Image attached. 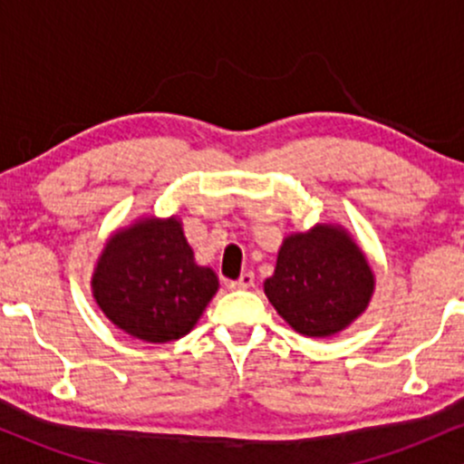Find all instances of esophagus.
<instances>
[{"label": "esophagus", "mask_w": 464, "mask_h": 464, "mask_svg": "<svg viewBox=\"0 0 464 464\" xmlns=\"http://www.w3.org/2000/svg\"><path fill=\"white\" fill-rule=\"evenodd\" d=\"M253 285H255V275L253 273H244L242 276H239V279L228 284L231 290H248V287H253Z\"/></svg>", "instance_id": "obj_1"}]
</instances>
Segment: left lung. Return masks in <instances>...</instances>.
I'll list each match as a JSON object with an SVG mask.
<instances>
[{
    "label": "left lung",
    "instance_id": "obj_1",
    "mask_svg": "<svg viewBox=\"0 0 464 464\" xmlns=\"http://www.w3.org/2000/svg\"><path fill=\"white\" fill-rule=\"evenodd\" d=\"M372 270L343 228L314 227L285 237L264 292L295 332L324 338L343 332L369 305Z\"/></svg>",
    "mask_w": 464,
    "mask_h": 464
}]
</instances>
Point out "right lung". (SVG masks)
I'll use <instances>...</instances> for the list:
<instances>
[{
	"label": "right lung",
	"mask_w": 464,
	"mask_h": 464,
	"mask_svg": "<svg viewBox=\"0 0 464 464\" xmlns=\"http://www.w3.org/2000/svg\"><path fill=\"white\" fill-rule=\"evenodd\" d=\"M92 285L111 323L132 338L169 343L189 334L216 295L218 276L194 262L177 218H150L106 242Z\"/></svg>",
	"instance_id": "right-lung-1"
}]
</instances>
